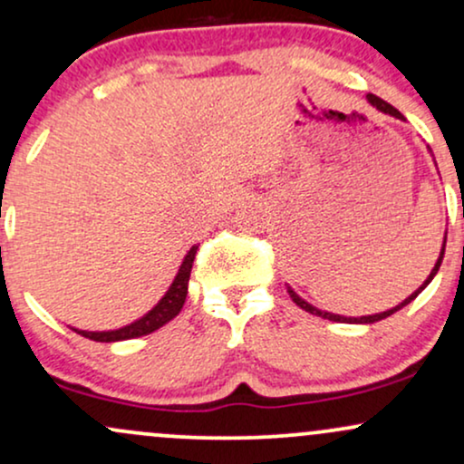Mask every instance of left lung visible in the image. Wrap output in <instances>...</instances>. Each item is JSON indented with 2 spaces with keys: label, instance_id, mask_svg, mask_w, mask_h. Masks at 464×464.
<instances>
[{
  "label": "left lung",
  "instance_id": "obj_1",
  "mask_svg": "<svg viewBox=\"0 0 464 464\" xmlns=\"http://www.w3.org/2000/svg\"><path fill=\"white\" fill-rule=\"evenodd\" d=\"M366 98H369V102H371L372 106H375L377 111H382V113H388V115L397 117V120H403V115L399 113V111L395 109V106H391V104H388V102H384V100H382V98H377V95L369 93V95H366ZM445 242H447V237H445ZM445 242H443V248H440V257H439V262L434 264L432 273H430L428 279L423 281V285H420L419 290H414L412 295H410L406 301H403V303H399L397 307H392V310H386V312H382V314H372V316H360V318H347V316H338V314H329V312H323V310H318V307L310 305V303H307V301H303L301 296L296 295L295 290H292V287H287V292H290L292 301H295L296 305L301 307V310H305V312H310V314H316V316H321V318H327V321H334V323H360V324H371V323H377V321H384V318L391 316V314L399 312V310H401V307H406L410 301H414V299H417V296L420 295V292L425 290V285H428L430 281L434 279V275L439 273V268H440V262H443V255H445Z\"/></svg>",
  "mask_w": 464,
  "mask_h": 464
}]
</instances>
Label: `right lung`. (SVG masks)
Returning <instances> with one entry per match:
<instances>
[{
	"label": "right lung",
	"instance_id": "obj_1",
	"mask_svg": "<svg viewBox=\"0 0 464 464\" xmlns=\"http://www.w3.org/2000/svg\"><path fill=\"white\" fill-rule=\"evenodd\" d=\"M196 250L198 246H191L189 253L185 255L183 264H180L177 276H174L172 285L169 290L165 292V296L157 305L152 307L146 316H141L140 321L126 324L121 329H113V332H82V329H73V332L84 335V338L95 340V343H117V340H130V338H140V335L152 334L157 332L159 327H163L165 323L172 321L177 314L183 310L185 296H188V284H189V275H191V264H194Z\"/></svg>",
	"mask_w": 464,
	"mask_h": 464
}]
</instances>
